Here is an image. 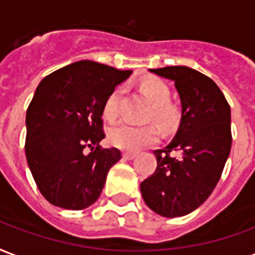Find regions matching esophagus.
<instances>
[{"mask_svg": "<svg viewBox=\"0 0 255 255\" xmlns=\"http://www.w3.org/2000/svg\"><path fill=\"white\" fill-rule=\"evenodd\" d=\"M122 156H124V159H126V160H131V159L135 157V153H133V152H124Z\"/></svg>", "mask_w": 255, "mask_h": 255, "instance_id": "esophagus-1", "label": "esophagus"}]
</instances>
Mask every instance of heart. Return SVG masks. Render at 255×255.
Listing matches in <instances>:
<instances>
[{"instance_id":"b5f03b06","label":"heart","mask_w":255,"mask_h":255,"mask_svg":"<svg viewBox=\"0 0 255 255\" xmlns=\"http://www.w3.org/2000/svg\"><path fill=\"white\" fill-rule=\"evenodd\" d=\"M141 91L152 102L148 118L155 120L163 130H170L179 120V110L170 102L171 89L166 81L160 79L145 80L141 84ZM124 89L117 87L107 96L103 107L105 117L109 121L118 118L121 113V100ZM109 140L117 148L122 150H138L144 146L152 145L159 140V130L155 125L135 126L128 122L115 125L110 130Z\"/></svg>"}]
</instances>
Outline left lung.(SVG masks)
Returning <instances> with one entry per match:
<instances>
[{
	"label": "left lung",
	"mask_w": 255,
	"mask_h": 255,
	"mask_svg": "<svg viewBox=\"0 0 255 255\" xmlns=\"http://www.w3.org/2000/svg\"><path fill=\"white\" fill-rule=\"evenodd\" d=\"M150 72L175 83L182 117L172 141L153 152L157 167L141 182V194L157 215L185 216L205 202L222 176L232 144L231 109L216 83L194 69Z\"/></svg>",
	"instance_id": "obj_1"
}]
</instances>
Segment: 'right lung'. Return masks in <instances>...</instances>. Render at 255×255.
Here are the masks:
<instances>
[{
	"mask_svg": "<svg viewBox=\"0 0 255 255\" xmlns=\"http://www.w3.org/2000/svg\"><path fill=\"white\" fill-rule=\"evenodd\" d=\"M130 73L79 61L38 85L25 118V156L36 186L50 204L80 211L99 198L109 170L122 157L117 148L100 146L106 135L103 107Z\"/></svg>",
	"mask_w": 255,
	"mask_h": 255,
	"instance_id": "1",
	"label": "right lung"
}]
</instances>
